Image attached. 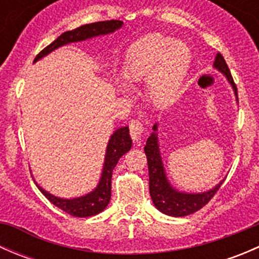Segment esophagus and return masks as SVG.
Returning a JSON list of instances; mask_svg holds the SVG:
<instances>
[{
	"label": "esophagus",
	"mask_w": 259,
	"mask_h": 259,
	"mask_svg": "<svg viewBox=\"0 0 259 259\" xmlns=\"http://www.w3.org/2000/svg\"><path fill=\"white\" fill-rule=\"evenodd\" d=\"M129 129H130V135H132V139L134 142H138L142 138L143 133H144V126H143L142 122L139 120H132L129 122Z\"/></svg>",
	"instance_id": "34e87169"
}]
</instances>
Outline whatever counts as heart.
<instances>
[{
  "instance_id": "obj_1",
  "label": "heart",
  "mask_w": 259,
  "mask_h": 259,
  "mask_svg": "<svg viewBox=\"0 0 259 259\" xmlns=\"http://www.w3.org/2000/svg\"><path fill=\"white\" fill-rule=\"evenodd\" d=\"M190 62L192 51L184 41L170 40L163 33H149L127 50L124 77L132 83L146 80V94L151 103L164 106L179 96Z\"/></svg>"
}]
</instances>
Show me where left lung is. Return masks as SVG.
<instances>
[{
  "instance_id": "left-lung-1",
  "label": "left lung",
  "mask_w": 259,
  "mask_h": 259,
  "mask_svg": "<svg viewBox=\"0 0 259 259\" xmlns=\"http://www.w3.org/2000/svg\"><path fill=\"white\" fill-rule=\"evenodd\" d=\"M213 66L227 77L237 96V86L234 83L233 77H232L231 71H229L228 65L221 54H217ZM153 130L154 133H151L150 137L146 140L144 151L146 159H148L149 192H150V197L153 199L154 205L161 213L171 217H185L202 209L214 197V194L218 192L224 180L217 184L213 189L204 193H183L174 189L166 179L165 169H164L163 161H161L158 134H156L158 124L154 125Z\"/></svg>"
}]
</instances>
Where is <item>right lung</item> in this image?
Returning <instances> with one entry per match:
<instances>
[{"label":"right lung","instance_id":"1","mask_svg":"<svg viewBox=\"0 0 259 259\" xmlns=\"http://www.w3.org/2000/svg\"><path fill=\"white\" fill-rule=\"evenodd\" d=\"M122 26V21L119 20H110V21H100V22L88 23L82 25L75 30L66 31L62 35H60L54 42L46 46L37 56L35 57L33 62L37 60L42 59L44 56L52 52L54 50L61 48V46L67 45L71 42H79V41L88 40V38L96 37V36L108 35V33L114 32L115 30H119ZM132 138L129 134V127L124 126L117 129L110 137L108 146H106L105 161H104L103 173L101 178L99 180V184L93 192L89 194L82 195V197L74 198V199H62L57 198L55 195L50 194L45 189L41 187L37 188L40 192L45 195L46 198L60 208L61 210L66 211L67 214L72 217H79V218H85V217L96 215L100 211H103L108 207L111 197V177H113V170L116 166L119 159L124 155L125 153L130 150L132 148Z\"/></svg>","mask_w":259,"mask_h":259}]
</instances>
